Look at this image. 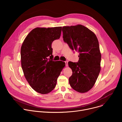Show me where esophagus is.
<instances>
[{"label": "esophagus", "mask_w": 122, "mask_h": 122, "mask_svg": "<svg viewBox=\"0 0 122 122\" xmlns=\"http://www.w3.org/2000/svg\"><path fill=\"white\" fill-rule=\"evenodd\" d=\"M65 62V64H66V66H68V61H66Z\"/></svg>", "instance_id": "obj_1"}]
</instances>
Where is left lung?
I'll return each instance as SVG.
<instances>
[{
  "mask_svg": "<svg viewBox=\"0 0 122 122\" xmlns=\"http://www.w3.org/2000/svg\"><path fill=\"white\" fill-rule=\"evenodd\" d=\"M62 30L64 41L71 50L79 53L78 62L68 63L72 71L69 84L79 93L88 92L94 86L101 69V55L97 37L81 25L64 26Z\"/></svg>",
  "mask_w": 122,
  "mask_h": 122,
  "instance_id": "8db88e82",
  "label": "left lung"
}]
</instances>
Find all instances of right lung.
I'll return each mask as SVG.
<instances>
[{
  "mask_svg": "<svg viewBox=\"0 0 122 122\" xmlns=\"http://www.w3.org/2000/svg\"><path fill=\"white\" fill-rule=\"evenodd\" d=\"M61 30V26L36 27L27 35L21 46L24 76L31 87L41 94H48L55 88L66 65L64 62L52 60L51 43L60 38Z\"/></svg>",
  "mask_w": 122,
  "mask_h": 122,
  "instance_id": "1",
  "label": "right lung"
}]
</instances>
